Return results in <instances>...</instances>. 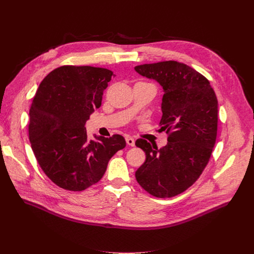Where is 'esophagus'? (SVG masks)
Masks as SVG:
<instances>
[{
    "label": "esophagus",
    "instance_id": "1",
    "mask_svg": "<svg viewBox=\"0 0 254 254\" xmlns=\"http://www.w3.org/2000/svg\"><path fill=\"white\" fill-rule=\"evenodd\" d=\"M126 140H127V143L128 144V146H130V147H134V138H133V137H131V136H127V137L126 138Z\"/></svg>",
    "mask_w": 254,
    "mask_h": 254
}]
</instances>
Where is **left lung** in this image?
Segmentation results:
<instances>
[{
	"label": "left lung",
	"instance_id": "obj_1",
	"mask_svg": "<svg viewBox=\"0 0 254 254\" xmlns=\"http://www.w3.org/2000/svg\"><path fill=\"white\" fill-rule=\"evenodd\" d=\"M134 70L162 85L160 125L169 134L161 149L136 139L146 161L135 179L151 195L171 198L191 187L209 162L217 136L218 100L209 80L184 63L162 61L137 65Z\"/></svg>",
	"mask_w": 254,
	"mask_h": 254
}]
</instances>
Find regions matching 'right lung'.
<instances>
[{"mask_svg":"<svg viewBox=\"0 0 254 254\" xmlns=\"http://www.w3.org/2000/svg\"><path fill=\"white\" fill-rule=\"evenodd\" d=\"M113 76L105 68L64 65L42 80L33 98L31 147L42 171L62 189L83 191L97 183L108 161L126 147L121 134L89 139L84 127Z\"/></svg>","mask_w":254,"mask_h":254,"instance_id":"1","label":"right lung"}]
</instances>
